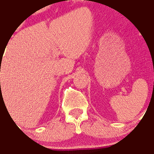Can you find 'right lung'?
I'll list each match as a JSON object with an SVG mask.
<instances>
[{"instance_id": "1", "label": "right lung", "mask_w": 154, "mask_h": 154, "mask_svg": "<svg viewBox=\"0 0 154 154\" xmlns=\"http://www.w3.org/2000/svg\"><path fill=\"white\" fill-rule=\"evenodd\" d=\"M2 57H1V60H2Z\"/></svg>"}]
</instances>
